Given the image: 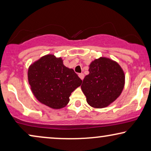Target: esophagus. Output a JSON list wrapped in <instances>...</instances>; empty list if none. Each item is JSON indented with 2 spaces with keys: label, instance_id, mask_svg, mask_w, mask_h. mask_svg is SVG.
<instances>
[{
  "label": "esophagus",
  "instance_id": "34e87169",
  "mask_svg": "<svg viewBox=\"0 0 151 151\" xmlns=\"http://www.w3.org/2000/svg\"><path fill=\"white\" fill-rule=\"evenodd\" d=\"M79 77H80V79H81L82 80H83V79H84V74L83 73H79Z\"/></svg>",
  "mask_w": 151,
  "mask_h": 151
}]
</instances>
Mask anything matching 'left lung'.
<instances>
[{"label":"left lung","instance_id":"1","mask_svg":"<svg viewBox=\"0 0 151 151\" xmlns=\"http://www.w3.org/2000/svg\"><path fill=\"white\" fill-rule=\"evenodd\" d=\"M89 73L81 86L86 102L93 108L108 106L120 96L125 84V76L119 64L101 57L89 65Z\"/></svg>","mask_w":151,"mask_h":151}]
</instances>
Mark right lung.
<instances>
[{
	"instance_id": "add662e5",
	"label": "right lung",
	"mask_w": 151,
	"mask_h": 151,
	"mask_svg": "<svg viewBox=\"0 0 151 151\" xmlns=\"http://www.w3.org/2000/svg\"><path fill=\"white\" fill-rule=\"evenodd\" d=\"M28 81L37 100L51 109L65 107L71 93L80 86L82 80L63 65L61 58L46 55L30 65Z\"/></svg>"
}]
</instances>
